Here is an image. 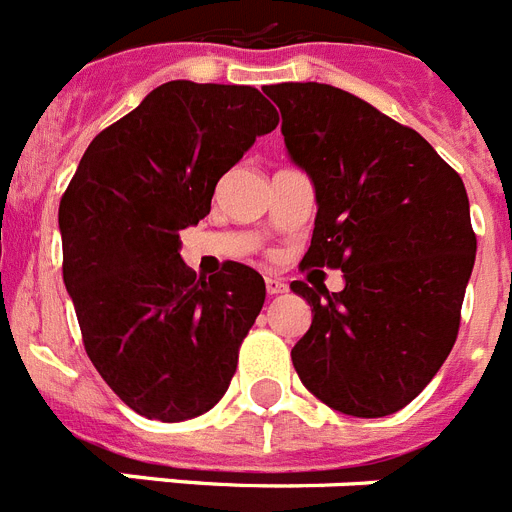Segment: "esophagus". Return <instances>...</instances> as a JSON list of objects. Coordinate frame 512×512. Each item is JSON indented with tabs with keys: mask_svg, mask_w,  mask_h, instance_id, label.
Here are the masks:
<instances>
[{
	"mask_svg": "<svg viewBox=\"0 0 512 512\" xmlns=\"http://www.w3.org/2000/svg\"><path fill=\"white\" fill-rule=\"evenodd\" d=\"M265 288H268L270 296H278V293H286L288 286L278 278V275H268V278H265Z\"/></svg>",
	"mask_w": 512,
	"mask_h": 512,
	"instance_id": "esophagus-1",
	"label": "esophagus"
}]
</instances>
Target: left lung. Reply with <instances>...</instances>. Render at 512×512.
<instances>
[{"label":"left lung","instance_id":"8db88e82","mask_svg":"<svg viewBox=\"0 0 512 512\" xmlns=\"http://www.w3.org/2000/svg\"><path fill=\"white\" fill-rule=\"evenodd\" d=\"M265 95L317 193L301 265L345 273L337 293L291 283L311 306L293 368L342 415H391L430 384L459 335L477 255L464 182L420 133L350 92L283 82Z\"/></svg>","mask_w":512,"mask_h":512}]
</instances>
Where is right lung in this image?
Listing matches in <instances>:
<instances>
[{
	"label": "right lung",
	"instance_id": "1",
	"mask_svg": "<svg viewBox=\"0 0 512 512\" xmlns=\"http://www.w3.org/2000/svg\"><path fill=\"white\" fill-rule=\"evenodd\" d=\"M278 113L255 87L167 82L92 139L59 206L64 283L105 384L149 420L208 412L265 304L242 262L195 278L180 231Z\"/></svg>",
	"mask_w": 512,
	"mask_h": 512
}]
</instances>
